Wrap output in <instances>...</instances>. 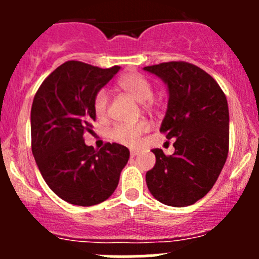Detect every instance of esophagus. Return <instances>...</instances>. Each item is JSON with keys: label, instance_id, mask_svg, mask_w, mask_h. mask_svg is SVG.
<instances>
[{"label": "esophagus", "instance_id": "34e87169", "mask_svg": "<svg viewBox=\"0 0 259 259\" xmlns=\"http://www.w3.org/2000/svg\"><path fill=\"white\" fill-rule=\"evenodd\" d=\"M138 155V151L137 150H132L130 151V156H132V158H134V156H137Z\"/></svg>", "mask_w": 259, "mask_h": 259}]
</instances>
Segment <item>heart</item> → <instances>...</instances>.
<instances>
[{"instance_id":"heart-1","label":"heart","mask_w":259,"mask_h":259,"mask_svg":"<svg viewBox=\"0 0 259 259\" xmlns=\"http://www.w3.org/2000/svg\"><path fill=\"white\" fill-rule=\"evenodd\" d=\"M117 88L129 95L133 100L139 104L149 101L153 96V86L149 80L138 72H129L120 77L117 81ZM109 98L108 93L104 89L99 90L94 98V111L99 119H104L108 113ZM148 130V124L140 121L134 125H116L111 129L110 138L114 142L125 145L137 144L138 139L143 133Z\"/></svg>"}]
</instances>
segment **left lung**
I'll return each instance as SVG.
<instances>
[{
	"mask_svg": "<svg viewBox=\"0 0 259 259\" xmlns=\"http://www.w3.org/2000/svg\"><path fill=\"white\" fill-rule=\"evenodd\" d=\"M168 89V108L160 125L166 139H176L166 156L153 149L155 165L146 185L156 200L188 207L202 199L218 179L229 146V111L224 93L209 74L183 61L144 67Z\"/></svg>",
	"mask_w": 259,
	"mask_h": 259,
	"instance_id": "obj_1",
	"label": "left lung"
}]
</instances>
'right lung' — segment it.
<instances>
[{
	"mask_svg": "<svg viewBox=\"0 0 259 259\" xmlns=\"http://www.w3.org/2000/svg\"><path fill=\"white\" fill-rule=\"evenodd\" d=\"M119 70L67 61L46 77L33 98L31 140L36 164L50 189L74 205L90 207L108 199L129 160L126 146L108 143L95 150L82 137L93 132L96 93Z\"/></svg>",
	"mask_w": 259,
	"mask_h": 259,
	"instance_id": "add662e5",
	"label": "right lung"
}]
</instances>
